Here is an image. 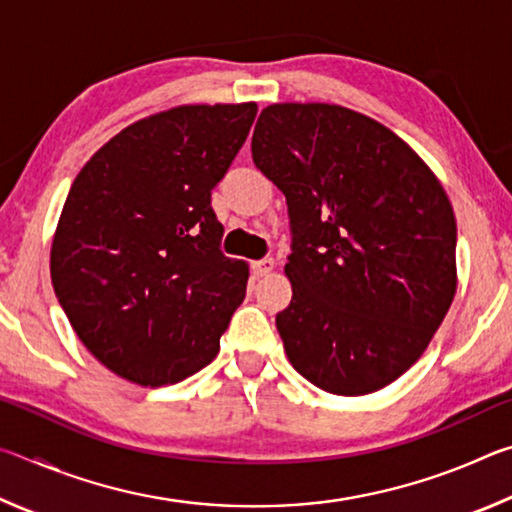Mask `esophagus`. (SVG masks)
<instances>
[{
  "label": "esophagus",
  "instance_id": "1",
  "mask_svg": "<svg viewBox=\"0 0 512 512\" xmlns=\"http://www.w3.org/2000/svg\"><path fill=\"white\" fill-rule=\"evenodd\" d=\"M250 268H253V273L257 275V277H264V275H268L275 268V262L271 257H266V259H259V262H253L250 264Z\"/></svg>",
  "mask_w": 512,
  "mask_h": 512
}]
</instances>
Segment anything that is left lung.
Returning <instances> with one entry per match:
<instances>
[{"label":"left lung","instance_id":"left-lung-1","mask_svg":"<svg viewBox=\"0 0 512 512\" xmlns=\"http://www.w3.org/2000/svg\"><path fill=\"white\" fill-rule=\"evenodd\" d=\"M253 162L287 196L284 352L327 393H375L427 350L456 296V219L427 162L336 103H273Z\"/></svg>","mask_w":512,"mask_h":512}]
</instances>
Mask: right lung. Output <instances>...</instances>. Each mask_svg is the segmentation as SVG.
Masks as SVG:
<instances>
[{
  "mask_svg": "<svg viewBox=\"0 0 512 512\" xmlns=\"http://www.w3.org/2000/svg\"><path fill=\"white\" fill-rule=\"evenodd\" d=\"M255 115V101L158 112L74 178L51 241V284L76 336L121 379L176 384L219 354L248 264L221 253L212 189Z\"/></svg>",
  "mask_w": 512,
  "mask_h": 512,
  "instance_id": "add662e5",
  "label": "right lung"
}]
</instances>
